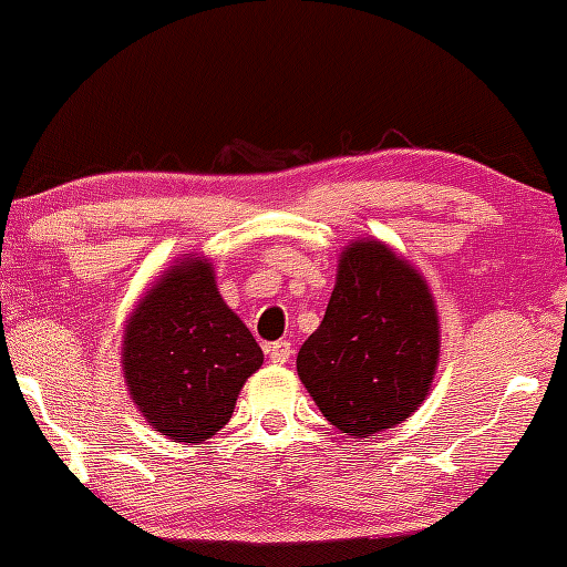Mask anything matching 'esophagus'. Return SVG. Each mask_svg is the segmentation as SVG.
I'll return each instance as SVG.
<instances>
[{"label":"esophagus","mask_w":567,"mask_h":567,"mask_svg":"<svg viewBox=\"0 0 567 567\" xmlns=\"http://www.w3.org/2000/svg\"><path fill=\"white\" fill-rule=\"evenodd\" d=\"M266 354H269V360L277 362V365H285V362H288L290 354H292V343L290 341L269 343V347H266Z\"/></svg>","instance_id":"34e87169"}]
</instances>
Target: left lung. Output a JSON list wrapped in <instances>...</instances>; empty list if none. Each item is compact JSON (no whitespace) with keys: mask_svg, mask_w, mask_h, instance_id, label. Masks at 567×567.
I'll return each instance as SVG.
<instances>
[{"mask_svg":"<svg viewBox=\"0 0 567 567\" xmlns=\"http://www.w3.org/2000/svg\"><path fill=\"white\" fill-rule=\"evenodd\" d=\"M437 354V309L424 279L386 245L360 239L343 250L333 296L296 368L324 419L357 440L424 402Z\"/></svg>","mask_w":567,"mask_h":567,"instance_id":"left-lung-1","label":"left lung"}]
</instances>
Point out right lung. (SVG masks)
<instances>
[{
    "mask_svg": "<svg viewBox=\"0 0 567 567\" xmlns=\"http://www.w3.org/2000/svg\"><path fill=\"white\" fill-rule=\"evenodd\" d=\"M264 351L218 296L210 264L173 266L125 328L122 365L135 405L154 432L202 442L231 419Z\"/></svg>",
    "mask_w": 567,
    "mask_h": 567,
    "instance_id": "1",
    "label": "right lung"
}]
</instances>
